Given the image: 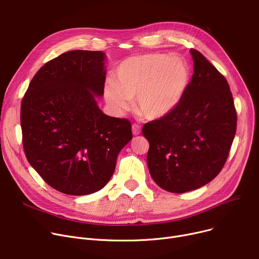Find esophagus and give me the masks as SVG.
Wrapping results in <instances>:
<instances>
[{
	"mask_svg": "<svg viewBox=\"0 0 259 259\" xmlns=\"http://www.w3.org/2000/svg\"><path fill=\"white\" fill-rule=\"evenodd\" d=\"M141 131H142V128H141L140 125H137V124H133L132 125V133H133V135H139L141 133Z\"/></svg>",
	"mask_w": 259,
	"mask_h": 259,
	"instance_id": "obj_1",
	"label": "esophagus"
}]
</instances>
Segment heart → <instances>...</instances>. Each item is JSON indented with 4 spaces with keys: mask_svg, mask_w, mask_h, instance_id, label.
<instances>
[{
    "mask_svg": "<svg viewBox=\"0 0 259 259\" xmlns=\"http://www.w3.org/2000/svg\"><path fill=\"white\" fill-rule=\"evenodd\" d=\"M191 75V66L179 55L132 56L116 67L115 82L105 86V98L117 110L128 109L130 99L137 98L142 115L151 120L160 119L180 105Z\"/></svg>",
    "mask_w": 259,
    "mask_h": 259,
    "instance_id": "1",
    "label": "heart"
}]
</instances>
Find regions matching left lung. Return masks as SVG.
<instances>
[{
  "mask_svg": "<svg viewBox=\"0 0 259 259\" xmlns=\"http://www.w3.org/2000/svg\"><path fill=\"white\" fill-rule=\"evenodd\" d=\"M180 105L143 127L150 144L149 171L166 192L182 194L210 182L225 164L236 131L229 84L199 51Z\"/></svg>",
  "mask_w": 259,
  "mask_h": 259,
  "instance_id": "obj_1",
  "label": "left lung"
}]
</instances>
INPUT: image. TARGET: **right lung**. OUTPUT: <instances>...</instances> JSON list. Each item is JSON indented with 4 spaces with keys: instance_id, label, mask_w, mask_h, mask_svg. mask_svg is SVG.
Wrapping results in <instances>:
<instances>
[{
    "instance_id": "1",
    "label": "right lung",
    "mask_w": 259,
    "mask_h": 259,
    "mask_svg": "<svg viewBox=\"0 0 259 259\" xmlns=\"http://www.w3.org/2000/svg\"><path fill=\"white\" fill-rule=\"evenodd\" d=\"M106 55L75 50L50 60L22 101L26 157L56 191L94 194L110 180L117 155L131 140V123L103 113Z\"/></svg>"
}]
</instances>
